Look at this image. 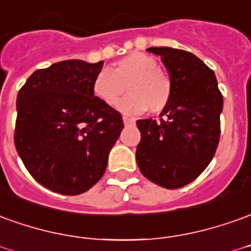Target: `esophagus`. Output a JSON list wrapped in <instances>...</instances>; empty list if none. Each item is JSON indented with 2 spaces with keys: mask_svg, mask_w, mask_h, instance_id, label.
<instances>
[{
  "mask_svg": "<svg viewBox=\"0 0 251 251\" xmlns=\"http://www.w3.org/2000/svg\"><path fill=\"white\" fill-rule=\"evenodd\" d=\"M122 120H124V124H125V125H130V124H133V122H134V121L130 120V118H127V117H124Z\"/></svg>",
  "mask_w": 251,
  "mask_h": 251,
  "instance_id": "34e87169",
  "label": "esophagus"
}]
</instances>
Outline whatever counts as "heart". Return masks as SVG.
<instances>
[{
	"mask_svg": "<svg viewBox=\"0 0 251 251\" xmlns=\"http://www.w3.org/2000/svg\"><path fill=\"white\" fill-rule=\"evenodd\" d=\"M129 95L118 104L122 113L141 114L150 110L162 113L173 96V81L167 72L157 68V61L144 52H131L117 61L110 69H103L92 84L94 95L104 104L114 107L126 87Z\"/></svg>",
	"mask_w": 251,
	"mask_h": 251,
	"instance_id": "obj_1",
	"label": "heart"
}]
</instances>
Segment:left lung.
I'll return each instance as SVG.
<instances>
[{
  "instance_id": "obj_1",
  "label": "left lung",
  "mask_w": 251,
  "mask_h": 251,
  "mask_svg": "<svg viewBox=\"0 0 251 251\" xmlns=\"http://www.w3.org/2000/svg\"><path fill=\"white\" fill-rule=\"evenodd\" d=\"M148 51L162 57L173 96L160 122H136L141 133L136 160L151 182L178 189L196 179L216 152L223 95L215 73L192 52L173 47H150Z\"/></svg>"
}]
</instances>
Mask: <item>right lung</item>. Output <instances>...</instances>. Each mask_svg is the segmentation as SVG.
Here are the masks:
<instances>
[{
    "label": "right lung",
    "instance_id": "add662e5",
    "mask_svg": "<svg viewBox=\"0 0 251 251\" xmlns=\"http://www.w3.org/2000/svg\"><path fill=\"white\" fill-rule=\"evenodd\" d=\"M101 68L103 61H61L34 72L17 94L16 150L52 192L76 196L94 186L124 129L122 115L94 95Z\"/></svg>",
    "mask_w": 251,
    "mask_h": 251
}]
</instances>
